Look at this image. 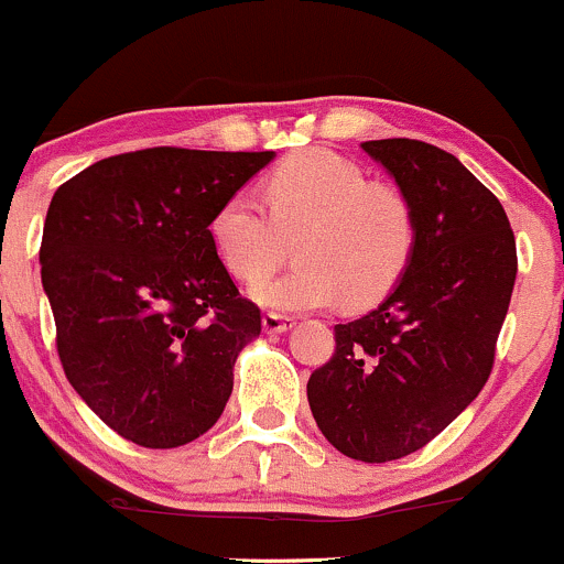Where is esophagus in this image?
I'll list each match as a JSON object with an SVG mask.
<instances>
[{"mask_svg":"<svg viewBox=\"0 0 564 564\" xmlns=\"http://www.w3.org/2000/svg\"><path fill=\"white\" fill-rule=\"evenodd\" d=\"M293 317L276 315V312H265L263 315V330L265 334H284V330L293 328Z\"/></svg>","mask_w":564,"mask_h":564,"instance_id":"34e87169","label":"esophagus"}]
</instances>
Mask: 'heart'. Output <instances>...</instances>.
<instances>
[{
	"instance_id": "b5f03b06",
	"label": "heart",
	"mask_w": 564,
	"mask_h": 564,
	"mask_svg": "<svg viewBox=\"0 0 564 564\" xmlns=\"http://www.w3.org/2000/svg\"><path fill=\"white\" fill-rule=\"evenodd\" d=\"M271 215L249 195H230L212 217V241L225 269L257 282L296 239L299 267L254 284L263 306L301 312L345 295L358 310L380 301L408 269L417 225L410 197L369 182L361 165L330 149L290 154L263 182Z\"/></svg>"
}]
</instances>
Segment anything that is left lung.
I'll return each instance as SVG.
<instances>
[{
	"label": "left lung",
	"mask_w": 564,
	"mask_h": 564,
	"mask_svg": "<svg viewBox=\"0 0 564 564\" xmlns=\"http://www.w3.org/2000/svg\"><path fill=\"white\" fill-rule=\"evenodd\" d=\"M361 149L410 197L417 239L393 293L334 325L306 397L336 451L380 464L432 443L486 386L519 260L502 203L454 154L410 138Z\"/></svg>",
	"instance_id": "1"
}]
</instances>
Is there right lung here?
I'll return each instance as SVG.
<instances>
[{
  "label": "right lung",
  "mask_w": 564,
  "mask_h": 564,
  "mask_svg": "<svg viewBox=\"0 0 564 564\" xmlns=\"http://www.w3.org/2000/svg\"><path fill=\"white\" fill-rule=\"evenodd\" d=\"M274 152L154 147L95 162L51 197L40 274L69 386L116 434L178 448L217 423L260 334L212 217Z\"/></svg>",
  "instance_id": "add662e5"
}]
</instances>
